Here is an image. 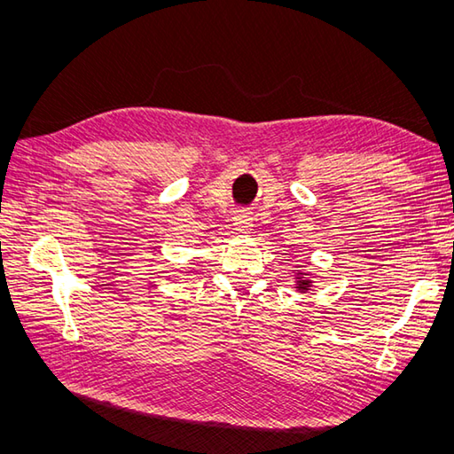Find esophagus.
<instances>
[{"instance_id": "esophagus-1", "label": "esophagus", "mask_w": 454, "mask_h": 454, "mask_svg": "<svg viewBox=\"0 0 454 454\" xmlns=\"http://www.w3.org/2000/svg\"><path fill=\"white\" fill-rule=\"evenodd\" d=\"M254 227L252 217L248 212H240L239 215H235V231L239 232H248Z\"/></svg>"}]
</instances>
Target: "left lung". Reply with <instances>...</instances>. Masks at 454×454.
I'll return each mask as SVG.
<instances>
[{
    "mask_svg": "<svg viewBox=\"0 0 454 454\" xmlns=\"http://www.w3.org/2000/svg\"><path fill=\"white\" fill-rule=\"evenodd\" d=\"M295 287H297V292L299 294H307L310 287H312V280L307 277V272H297V277H295Z\"/></svg>",
    "mask_w": 454,
    "mask_h": 454,
    "instance_id": "obj_1",
    "label": "left lung"
}]
</instances>
